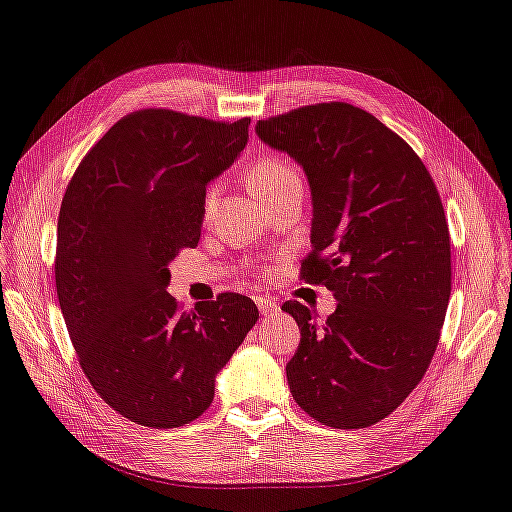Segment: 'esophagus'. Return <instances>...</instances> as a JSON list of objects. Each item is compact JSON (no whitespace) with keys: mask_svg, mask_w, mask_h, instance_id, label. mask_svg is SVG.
Returning <instances> with one entry per match:
<instances>
[{"mask_svg":"<svg viewBox=\"0 0 512 512\" xmlns=\"http://www.w3.org/2000/svg\"><path fill=\"white\" fill-rule=\"evenodd\" d=\"M255 303H257V307H259V311H261V316H270L272 311H276V309H278L276 301H272V299H265V297H257V299H255Z\"/></svg>","mask_w":512,"mask_h":512,"instance_id":"obj_1","label":"esophagus"}]
</instances>
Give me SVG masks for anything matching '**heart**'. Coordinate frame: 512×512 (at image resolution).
I'll use <instances>...</instances> for the list:
<instances>
[{
	"label": "heart",
	"instance_id": "1",
	"mask_svg": "<svg viewBox=\"0 0 512 512\" xmlns=\"http://www.w3.org/2000/svg\"><path fill=\"white\" fill-rule=\"evenodd\" d=\"M301 182V175L297 165L291 161V157H286L284 152H276L270 150L261 154V157L251 165L249 169V184L251 190L259 196V198H270L276 192L288 188L291 184ZM219 182H211L205 190V211L209 213L217 201L219 196Z\"/></svg>",
	"mask_w": 512,
	"mask_h": 512
}]
</instances>
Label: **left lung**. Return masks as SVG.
<instances>
[{
    "label": "left lung",
    "mask_w": 512,
    "mask_h": 512,
    "mask_svg": "<svg viewBox=\"0 0 512 512\" xmlns=\"http://www.w3.org/2000/svg\"><path fill=\"white\" fill-rule=\"evenodd\" d=\"M257 133L307 175L301 278L339 301L324 322L299 301L282 305L301 330L288 387L326 427H370L422 381L446 320L452 253L437 186L404 138L347 102L288 110Z\"/></svg>",
    "instance_id": "left-lung-1"
}]
</instances>
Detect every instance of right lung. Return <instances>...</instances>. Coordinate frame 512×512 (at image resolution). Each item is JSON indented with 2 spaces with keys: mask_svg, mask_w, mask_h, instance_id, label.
Listing matches in <instances>:
<instances>
[{
  "mask_svg": "<svg viewBox=\"0 0 512 512\" xmlns=\"http://www.w3.org/2000/svg\"><path fill=\"white\" fill-rule=\"evenodd\" d=\"M249 125L136 110L85 154L62 196V316L87 381L136 425L175 429L201 416L215 374L259 318L238 293L190 311L167 293V265L198 244L207 184L247 146Z\"/></svg>",
  "mask_w": 512,
  "mask_h": 512,
  "instance_id": "obj_1",
  "label": "right lung"
}]
</instances>
